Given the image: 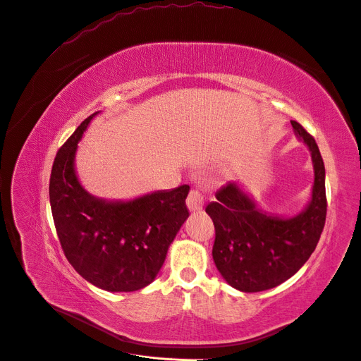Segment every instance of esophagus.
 <instances>
[{
	"label": "esophagus",
	"mask_w": 361,
	"mask_h": 361,
	"mask_svg": "<svg viewBox=\"0 0 361 361\" xmlns=\"http://www.w3.org/2000/svg\"><path fill=\"white\" fill-rule=\"evenodd\" d=\"M203 203H204V199H203L202 192L192 190L190 193H188V196H187V207H188V211H192V212L200 211L202 207H203Z\"/></svg>",
	"instance_id": "1"
}]
</instances>
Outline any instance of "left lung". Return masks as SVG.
Instances as JSON below:
<instances>
[{
    "instance_id": "obj_1",
    "label": "left lung",
    "mask_w": 361,
    "mask_h": 361,
    "mask_svg": "<svg viewBox=\"0 0 361 361\" xmlns=\"http://www.w3.org/2000/svg\"><path fill=\"white\" fill-rule=\"evenodd\" d=\"M294 135L310 150L313 185L301 212L279 216L263 211L238 181H230L206 206L215 225L212 257L226 283L243 293L278 287L314 252L326 219L325 165L314 139L297 121Z\"/></svg>"
}]
</instances>
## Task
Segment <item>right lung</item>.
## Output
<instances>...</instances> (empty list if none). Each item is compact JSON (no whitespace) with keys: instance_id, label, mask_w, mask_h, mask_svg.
Returning <instances> with one entry per match:
<instances>
[{"instance_id":"obj_1","label":"right lung","mask_w":361,"mask_h":361,"mask_svg":"<svg viewBox=\"0 0 361 361\" xmlns=\"http://www.w3.org/2000/svg\"><path fill=\"white\" fill-rule=\"evenodd\" d=\"M98 114L75 128L54 159L52 218L67 260L87 282L109 293L137 291L154 282L188 218L190 187L183 184L130 200L90 195L75 173V154Z\"/></svg>"}]
</instances>
